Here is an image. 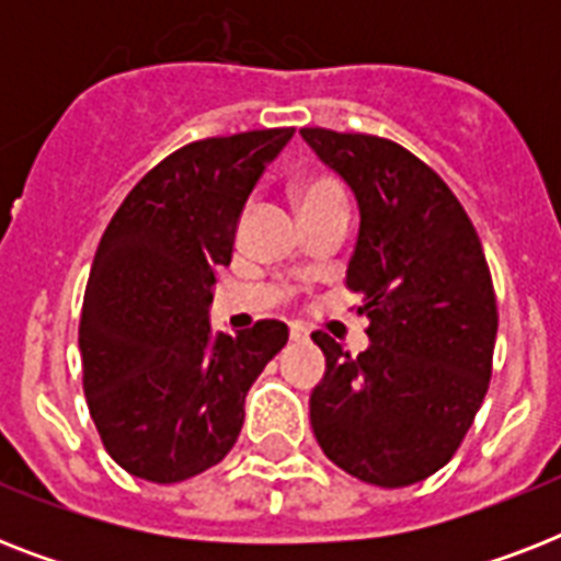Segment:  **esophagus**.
Wrapping results in <instances>:
<instances>
[{
	"mask_svg": "<svg viewBox=\"0 0 561 561\" xmlns=\"http://www.w3.org/2000/svg\"><path fill=\"white\" fill-rule=\"evenodd\" d=\"M290 341H294V343L308 341V332L302 329V325H290Z\"/></svg>",
	"mask_w": 561,
	"mask_h": 561,
	"instance_id": "obj_1",
	"label": "esophagus"
}]
</instances>
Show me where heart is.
<instances>
[{
    "label": "heart",
    "mask_w": 561,
    "mask_h": 561,
    "mask_svg": "<svg viewBox=\"0 0 561 561\" xmlns=\"http://www.w3.org/2000/svg\"><path fill=\"white\" fill-rule=\"evenodd\" d=\"M294 194H297L299 209H314V206H323V203L343 201L341 186H337L332 178L299 180L297 188H294Z\"/></svg>",
    "instance_id": "1"
}]
</instances>
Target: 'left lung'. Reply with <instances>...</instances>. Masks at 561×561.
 I'll use <instances>...</instances> for the list:
<instances>
[{
  "mask_svg": "<svg viewBox=\"0 0 561 561\" xmlns=\"http://www.w3.org/2000/svg\"><path fill=\"white\" fill-rule=\"evenodd\" d=\"M358 201L346 285L369 346L325 355L308 408L323 454L352 478L399 489L439 471L478 416L492 375L497 306L469 215L425 162L390 139L299 130Z\"/></svg>",
  "mask_w": 561,
  "mask_h": 561,
  "instance_id": "8db88e82",
  "label": "left lung"
}]
</instances>
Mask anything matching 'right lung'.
<instances>
[{"label":"right lung","instance_id":"obj_1","mask_svg":"<svg viewBox=\"0 0 561 561\" xmlns=\"http://www.w3.org/2000/svg\"><path fill=\"white\" fill-rule=\"evenodd\" d=\"M294 127L180 148L127 194L83 294V392L107 454L134 478L180 483L211 469L244 425L247 390L288 325L211 332L215 271L232 262L244 203Z\"/></svg>","mask_w":561,"mask_h":561}]
</instances>
